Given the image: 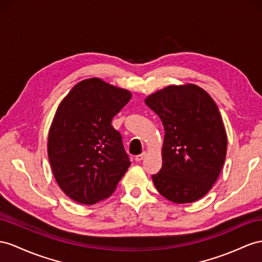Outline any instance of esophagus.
Returning a JSON list of instances; mask_svg holds the SVG:
<instances>
[{
	"label": "esophagus",
	"instance_id": "34e87169",
	"mask_svg": "<svg viewBox=\"0 0 262 262\" xmlns=\"http://www.w3.org/2000/svg\"><path fill=\"white\" fill-rule=\"evenodd\" d=\"M146 155H147L146 151H143L142 154H140V155H137V156L135 157V160H136V162H142V160L146 157Z\"/></svg>",
	"mask_w": 262,
	"mask_h": 262
}]
</instances>
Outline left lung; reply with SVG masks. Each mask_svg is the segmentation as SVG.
I'll return each mask as SVG.
<instances>
[{
	"instance_id": "1",
	"label": "left lung",
	"mask_w": 262,
	"mask_h": 262,
	"mask_svg": "<svg viewBox=\"0 0 262 262\" xmlns=\"http://www.w3.org/2000/svg\"><path fill=\"white\" fill-rule=\"evenodd\" d=\"M165 128L163 166L152 175L160 195L193 203L211 189L223 168L227 135L216 103L193 84L167 86L145 99Z\"/></svg>"
}]
</instances>
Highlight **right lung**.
<instances>
[{
  "label": "right lung",
  "instance_id": "right-lung-1",
  "mask_svg": "<svg viewBox=\"0 0 262 262\" xmlns=\"http://www.w3.org/2000/svg\"><path fill=\"white\" fill-rule=\"evenodd\" d=\"M132 94L99 78L84 79L59 104L48 151L58 186L71 199L94 205L108 198L130 166L114 116Z\"/></svg>",
  "mask_w": 262,
  "mask_h": 262
}]
</instances>
